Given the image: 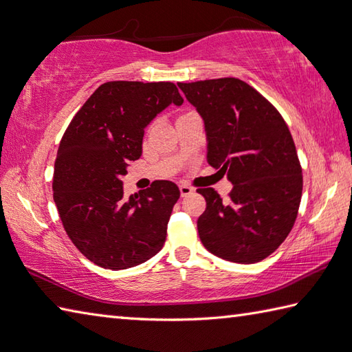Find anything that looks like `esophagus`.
Segmentation results:
<instances>
[{"instance_id": "1", "label": "esophagus", "mask_w": 352, "mask_h": 352, "mask_svg": "<svg viewBox=\"0 0 352 352\" xmlns=\"http://www.w3.org/2000/svg\"><path fill=\"white\" fill-rule=\"evenodd\" d=\"M190 193H193V189L189 188V186H186V184H182V186H180V195H182L183 198L190 195Z\"/></svg>"}]
</instances>
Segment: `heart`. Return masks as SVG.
I'll return each instance as SVG.
<instances>
[{"mask_svg": "<svg viewBox=\"0 0 352 352\" xmlns=\"http://www.w3.org/2000/svg\"><path fill=\"white\" fill-rule=\"evenodd\" d=\"M184 115H186V113H184Z\"/></svg>", "mask_w": 352, "mask_h": 352, "instance_id": "heart-1", "label": "heart"}]
</instances>
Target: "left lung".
<instances>
[{
  "instance_id": "8db88e82",
  "label": "left lung",
  "mask_w": 352,
  "mask_h": 352,
  "mask_svg": "<svg viewBox=\"0 0 352 352\" xmlns=\"http://www.w3.org/2000/svg\"><path fill=\"white\" fill-rule=\"evenodd\" d=\"M206 126L207 162L227 172L228 199L198 189L206 212L199 239L214 256L257 263L284 242L302 195V170L289 126L271 102L239 78L178 83Z\"/></svg>"
}]
</instances>
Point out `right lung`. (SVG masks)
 I'll list each match as a JSON object with an SVG mask.
<instances>
[{"mask_svg": "<svg viewBox=\"0 0 352 352\" xmlns=\"http://www.w3.org/2000/svg\"><path fill=\"white\" fill-rule=\"evenodd\" d=\"M183 98L174 83L109 81L91 95L60 140L54 203L77 250L92 263L121 271L155 256L166 241L177 184L157 180L124 198L122 175L142 155L146 125Z\"/></svg>", "mask_w": 352, "mask_h": 352, "instance_id": "1", "label": "right lung"}]
</instances>
